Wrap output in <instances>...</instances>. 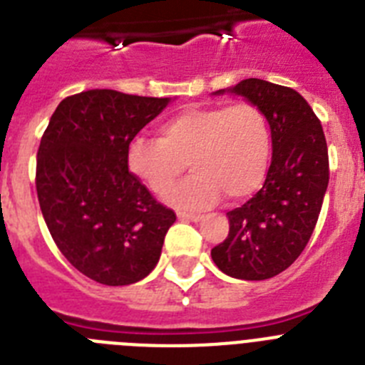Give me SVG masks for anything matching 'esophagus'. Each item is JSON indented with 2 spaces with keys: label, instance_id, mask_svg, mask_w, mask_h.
Here are the masks:
<instances>
[{
  "label": "esophagus",
  "instance_id": "34e87169",
  "mask_svg": "<svg viewBox=\"0 0 365 365\" xmlns=\"http://www.w3.org/2000/svg\"><path fill=\"white\" fill-rule=\"evenodd\" d=\"M177 217L182 219V221H193V222H197V221H201L202 215H199V214H186V212H179V214H177Z\"/></svg>",
  "mask_w": 365,
  "mask_h": 365
}]
</instances>
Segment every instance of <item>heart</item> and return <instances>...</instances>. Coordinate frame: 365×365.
Here are the masks:
<instances>
[{
  "label": "heart",
  "instance_id": "1",
  "mask_svg": "<svg viewBox=\"0 0 365 365\" xmlns=\"http://www.w3.org/2000/svg\"><path fill=\"white\" fill-rule=\"evenodd\" d=\"M272 153V131L252 102L185 108L159 125V138L135 137L128 166L151 192L166 193L190 170L195 175L168 201L182 210H202L219 195L241 201L261 188Z\"/></svg>",
  "mask_w": 365,
  "mask_h": 365
}]
</instances>
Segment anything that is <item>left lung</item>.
I'll return each instance as SVG.
<instances>
[{
    "instance_id": "1",
    "label": "left lung",
    "mask_w": 365,
    "mask_h": 365,
    "mask_svg": "<svg viewBox=\"0 0 365 365\" xmlns=\"http://www.w3.org/2000/svg\"><path fill=\"white\" fill-rule=\"evenodd\" d=\"M228 91L267 115L272 163L263 188L227 214L230 230L212 259L232 278L259 282L289 269L311 240L329 185L327 143L307 100L291 87L247 78Z\"/></svg>"
}]
</instances>
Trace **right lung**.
Instances as JSON below:
<instances>
[{"mask_svg": "<svg viewBox=\"0 0 365 365\" xmlns=\"http://www.w3.org/2000/svg\"><path fill=\"white\" fill-rule=\"evenodd\" d=\"M170 98L91 89L58 104L41 137L36 192L47 228L76 270L131 285L155 269L175 212L128 168V146Z\"/></svg>", "mask_w": 365, "mask_h": 365, "instance_id": "obj_1", "label": "right lung"}]
</instances>
